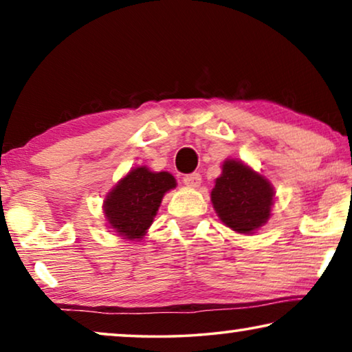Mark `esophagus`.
Masks as SVG:
<instances>
[{"mask_svg":"<svg viewBox=\"0 0 352 352\" xmlns=\"http://www.w3.org/2000/svg\"><path fill=\"white\" fill-rule=\"evenodd\" d=\"M184 184L187 187H190V189H195V187H199L201 184V176L199 173H192V175H187L184 176Z\"/></svg>","mask_w":352,"mask_h":352,"instance_id":"34e87169","label":"esophagus"}]
</instances>
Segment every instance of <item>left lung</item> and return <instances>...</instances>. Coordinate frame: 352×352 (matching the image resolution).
Returning <instances> with one entry per match:
<instances>
[{
  "label": "left lung",
  "mask_w": 352,
  "mask_h": 352,
  "mask_svg": "<svg viewBox=\"0 0 352 352\" xmlns=\"http://www.w3.org/2000/svg\"><path fill=\"white\" fill-rule=\"evenodd\" d=\"M276 190L271 181L242 160L228 158L216 177L211 204L221 219L237 234H254L271 218Z\"/></svg>",
  "instance_id": "obj_1"
}]
</instances>
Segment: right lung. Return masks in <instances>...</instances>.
<instances>
[{"label":"right lung","instance_id":"obj_1","mask_svg":"<svg viewBox=\"0 0 352 352\" xmlns=\"http://www.w3.org/2000/svg\"><path fill=\"white\" fill-rule=\"evenodd\" d=\"M175 187L171 173L152 171L147 166L131 168L105 195V221L120 237L141 240L157 216L163 195Z\"/></svg>","mask_w":352,"mask_h":352}]
</instances>
